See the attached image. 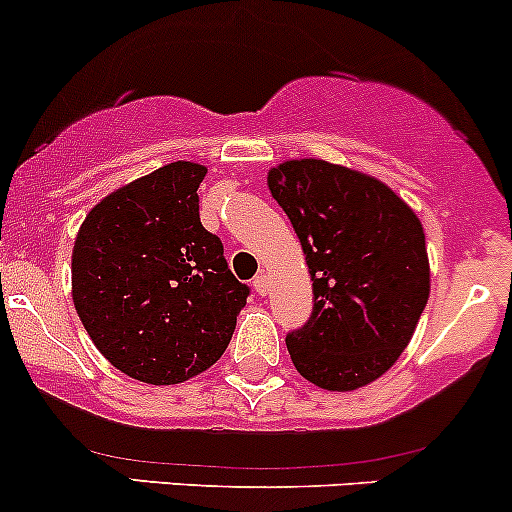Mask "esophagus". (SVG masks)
I'll return each instance as SVG.
<instances>
[{
	"instance_id": "1",
	"label": "esophagus",
	"mask_w": 512,
	"mask_h": 512,
	"mask_svg": "<svg viewBox=\"0 0 512 512\" xmlns=\"http://www.w3.org/2000/svg\"><path fill=\"white\" fill-rule=\"evenodd\" d=\"M254 291L258 295H266L268 293V276H266V273H258V276L254 278Z\"/></svg>"
}]
</instances>
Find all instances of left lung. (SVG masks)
<instances>
[{"instance_id":"left-lung-1","label":"left lung","mask_w":512,"mask_h":512,"mask_svg":"<svg viewBox=\"0 0 512 512\" xmlns=\"http://www.w3.org/2000/svg\"><path fill=\"white\" fill-rule=\"evenodd\" d=\"M313 281V315L286 337L315 387L352 392L382 377L412 340L431 291L424 226L377 177L303 157L268 170Z\"/></svg>"}]
</instances>
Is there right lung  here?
Instances as JSON below:
<instances>
[{
    "label": "right lung",
    "mask_w": 512,
    "mask_h": 512,
    "mask_svg": "<svg viewBox=\"0 0 512 512\" xmlns=\"http://www.w3.org/2000/svg\"><path fill=\"white\" fill-rule=\"evenodd\" d=\"M207 167L177 160L123 184L83 219L71 295L100 355L145 384H179L224 355L249 288L199 221Z\"/></svg>",
    "instance_id": "add662e5"
}]
</instances>
